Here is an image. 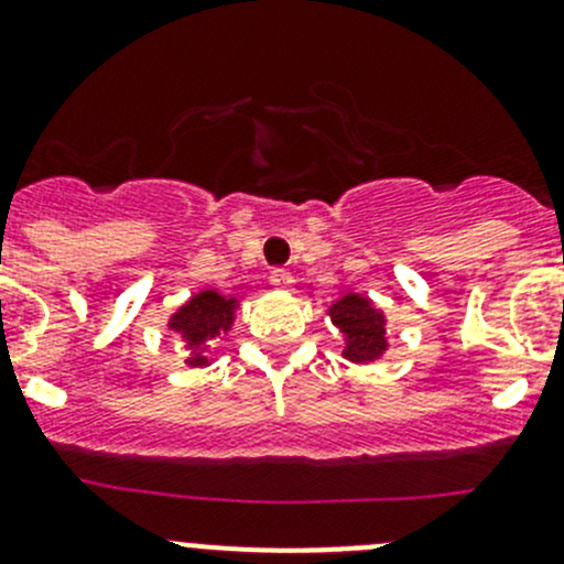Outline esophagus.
<instances>
[{
  "label": "esophagus",
  "mask_w": 564,
  "mask_h": 564,
  "mask_svg": "<svg viewBox=\"0 0 564 564\" xmlns=\"http://www.w3.org/2000/svg\"><path fill=\"white\" fill-rule=\"evenodd\" d=\"M270 283L275 289H292L294 275L289 270H283V267H275V270L270 272Z\"/></svg>",
  "instance_id": "esophagus-1"
}]
</instances>
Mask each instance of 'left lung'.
<instances>
[{
  "mask_svg": "<svg viewBox=\"0 0 564 564\" xmlns=\"http://www.w3.org/2000/svg\"><path fill=\"white\" fill-rule=\"evenodd\" d=\"M332 322L346 332V357L351 361H372L387 351L383 337V316L370 300L359 294H346L329 311Z\"/></svg>",
  "mask_w": 564,
  "mask_h": 564,
  "instance_id": "obj_1",
  "label": "left lung"
}]
</instances>
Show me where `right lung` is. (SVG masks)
<instances>
[{
  "instance_id": "1",
  "label": "right lung",
  "mask_w": 564,
  "mask_h": 564,
  "mask_svg": "<svg viewBox=\"0 0 564 564\" xmlns=\"http://www.w3.org/2000/svg\"><path fill=\"white\" fill-rule=\"evenodd\" d=\"M235 316V300L221 297L218 292L194 294L181 311L170 318V329L181 332L188 340V346H199L203 340H210L218 332H227L232 327ZM203 354L188 357V365H205Z\"/></svg>"
}]
</instances>
